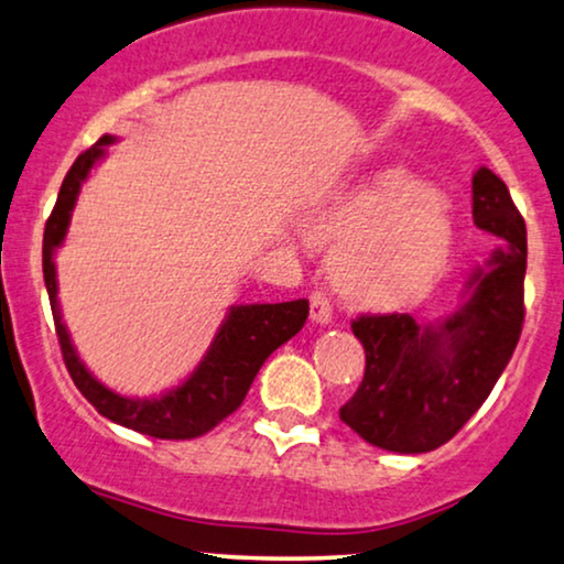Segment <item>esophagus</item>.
Here are the masks:
<instances>
[{"label": "esophagus", "mask_w": 564, "mask_h": 564, "mask_svg": "<svg viewBox=\"0 0 564 564\" xmlns=\"http://www.w3.org/2000/svg\"><path fill=\"white\" fill-rule=\"evenodd\" d=\"M312 319L316 324H329L332 322V304H329L327 293H322V291L312 293Z\"/></svg>", "instance_id": "1"}]
</instances>
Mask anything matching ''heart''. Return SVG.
Listing matches in <instances>:
<instances>
[{
	"instance_id": "1",
	"label": "heart",
	"mask_w": 564,
	"mask_h": 564,
	"mask_svg": "<svg viewBox=\"0 0 564 564\" xmlns=\"http://www.w3.org/2000/svg\"><path fill=\"white\" fill-rule=\"evenodd\" d=\"M306 235L339 245L332 265L347 296L368 306H403L447 271L455 214L447 196L411 171L383 169L316 206Z\"/></svg>"
}]
</instances>
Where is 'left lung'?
<instances>
[{"mask_svg":"<svg viewBox=\"0 0 564 564\" xmlns=\"http://www.w3.org/2000/svg\"><path fill=\"white\" fill-rule=\"evenodd\" d=\"M473 221L501 248L465 283V301L437 324L409 314H362L365 376L339 419L380 449L419 455L449 442L509 365L523 324L527 225L494 171L473 176Z\"/></svg>","mask_w":564,"mask_h":564,"instance_id":"8db88e82","label":"left lung"}]
</instances>
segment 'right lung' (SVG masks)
Listing matches in <instances>:
<instances>
[{
    "mask_svg": "<svg viewBox=\"0 0 564 564\" xmlns=\"http://www.w3.org/2000/svg\"><path fill=\"white\" fill-rule=\"evenodd\" d=\"M112 134H105L97 145L84 150L76 158L70 171L63 178L58 202H55L51 217L45 221L43 235V279L51 299L55 335H58L63 362L74 378L84 399L107 416L109 422L122 424L127 430L155 440H194L214 430L221 419H227L248 395L252 380H256L260 365L268 355L279 350L283 343L304 327L308 316V301L296 299L285 304H245L232 306L221 322L217 335L204 360L184 383L171 388L158 399H127L109 391L105 383L86 370L78 358L74 343H70L66 324H63L58 306V281H55L53 252L66 240L70 212H74L82 184L89 176L94 163L105 158L107 145H112Z\"/></svg>",
    "mask_w": 564,
    "mask_h": 564,
    "instance_id": "obj_1",
    "label": "right lung"
}]
</instances>
